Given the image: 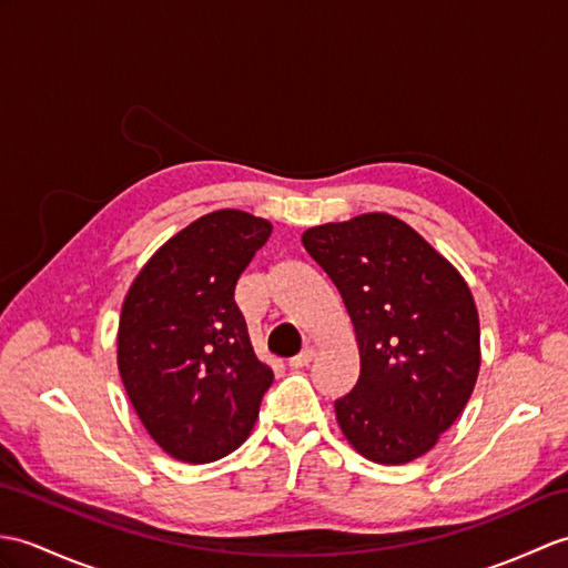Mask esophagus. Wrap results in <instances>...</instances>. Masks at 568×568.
I'll return each mask as SVG.
<instances>
[{
    "label": "esophagus",
    "mask_w": 568,
    "mask_h": 568,
    "mask_svg": "<svg viewBox=\"0 0 568 568\" xmlns=\"http://www.w3.org/2000/svg\"><path fill=\"white\" fill-rule=\"evenodd\" d=\"M314 358V348H305L300 355H295V358H290V371H300V367H307Z\"/></svg>",
    "instance_id": "obj_1"
}]
</instances>
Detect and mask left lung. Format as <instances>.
I'll return each mask as SVG.
<instances>
[{"mask_svg": "<svg viewBox=\"0 0 568 568\" xmlns=\"http://www.w3.org/2000/svg\"><path fill=\"white\" fill-rule=\"evenodd\" d=\"M302 244L344 297L361 353L358 382L334 402L341 433L377 465L426 455L479 377V312L467 281L389 213L316 224Z\"/></svg>", "mask_w": 568, "mask_h": 568, "instance_id": "1", "label": "left lung"}]
</instances>
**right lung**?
<instances>
[{
	"label": "right lung",
	"mask_w": 568,
	"mask_h": 568,
	"mask_svg": "<svg viewBox=\"0 0 568 568\" xmlns=\"http://www.w3.org/2000/svg\"><path fill=\"white\" fill-rule=\"evenodd\" d=\"M273 224L215 210L144 263L118 322V371L144 430L179 463L205 465L252 433L273 382L246 332L234 287Z\"/></svg>",
	"instance_id": "obj_1"
}]
</instances>
